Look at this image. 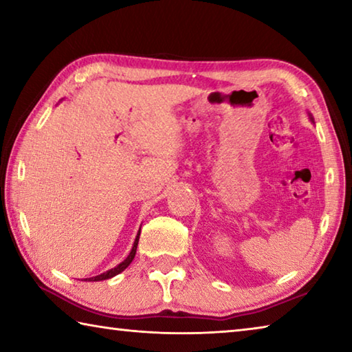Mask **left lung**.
Wrapping results in <instances>:
<instances>
[{
    "label": "left lung",
    "instance_id": "left-lung-1",
    "mask_svg": "<svg viewBox=\"0 0 352 352\" xmlns=\"http://www.w3.org/2000/svg\"><path fill=\"white\" fill-rule=\"evenodd\" d=\"M309 118H311V121H314V118H312V116H311V115H309Z\"/></svg>",
    "mask_w": 352,
    "mask_h": 352
}]
</instances>
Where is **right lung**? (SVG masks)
<instances>
[{
  "label": "right lung",
  "mask_w": 352,
  "mask_h": 352,
  "mask_svg": "<svg viewBox=\"0 0 352 352\" xmlns=\"http://www.w3.org/2000/svg\"><path fill=\"white\" fill-rule=\"evenodd\" d=\"M140 233H141V230L138 231V234H136V239H135V242H133V247H132V252L129 253V256L126 259H124L121 264H118L115 269H110V270H107L105 273H102V275H98V276H93V278H87L88 281H104V279H110V278H113V276H116V275H119V273L121 272H124L127 269V267L130 265V262L133 261V258H135V254H136V247H138V241H140ZM85 279V281H87Z\"/></svg>",
  "instance_id": "add662e5"
}]
</instances>
